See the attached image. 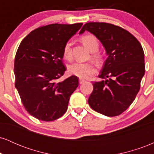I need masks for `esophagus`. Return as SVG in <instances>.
I'll list each match as a JSON object with an SVG mask.
<instances>
[{"label": "esophagus", "instance_id": "34e87169", "mask_svg": "<svg viewBox=\"0 0 154 154\" xmlns=\"http://www.w3.org/2000/svg\"><path fill=\"white\" fill-rule=\"evenodd\" d=\"M85 82V80L83 79H79V84H82V83H84Z\"/></svg>", "mask_w": 154, "mask_h": 154}]
</instances>
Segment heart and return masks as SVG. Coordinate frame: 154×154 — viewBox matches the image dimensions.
I'll use <instances>...</instances> for the list:
<instances>
[{
  "instance_id": "obj_1",
  "label": "heart",
  "mask_w": 154,
  "mask_h": 154,
  "mask_svg": "<svg viewBox=\"0 0 154 154\" xmlns=\"http://www.w3.org/2000/svg\"><path fill=\"white\" fill-rule=\"evenodd\" d=\"M80 40L83 45L92 52V58L98 62H100L102 59V55L98 51L99 48V42L98 38L92 34H87L81 37ZM63 56L66 59H70L72 58L71 44L69 42L63 46ZM68 72L70 75L85 79L95 73V66L93 63L91 62H75L68 66Z\"/></svg>"
}]
</instances>
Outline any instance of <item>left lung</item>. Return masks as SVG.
Returning a JSON list of instances; mask_svg holds the SVG:
<instances>
[{
	"mask_svg": "<svg viewBox=\"0 0 154 154\" xmlns=\"http://www.w3.org/2000/svg\"><path fill=\"white\" fill-rule=\"evenodd\" d=\"M87 30L105 48L107 59L93 82L88 103L93 110L107 116H116L128 109L140 88L145 74L144 52L141 44L128 30L106 22H88L79 34Z\"/></svg>",
	"mask_w": 154,
	"mask_h": 154,
	"instance_id": "8db88e82",
	"label": "left lung"
}]
</instances>
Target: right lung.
Listing matches in <instances>:
<instances>
[{"mask_svg":"<svg viewBox=\"0 0 154 154\" xmlns=\"http://www.w3.org/2000/svg\"><path fill=\"white\" fill-rule=\"evenodd\" d=\"M82 23L51 24L34 29L21 42L14 61L15 87L30 115L51 122L65 114L71 95L78 86L72 75L57 82L64 74L63 48Z\"/></svg>","mask_w":154,"mask_h":154,"instance_id":"right-lung-1","label":"right lung"}]
</instances>
